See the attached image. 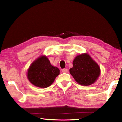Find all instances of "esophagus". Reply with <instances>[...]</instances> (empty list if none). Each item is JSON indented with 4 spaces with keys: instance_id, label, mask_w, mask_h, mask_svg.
Wrapping results in <instances>:
<instances>
[{
    "instance_id": "esophagus-1",
    "label": "esophagus",
    "mask_w": 122,
    "mask_h": 122,
    "mask_svg": "<svg viewBox=\"0 0 122 122\" xmlns=\"http://www.w3.org/2000/svg\"><path fill=\"white\" fill-rule=\"evenodd\" d=\"M62 73H67V72L68 71V69H67V68L63 69H62Z\"/></svg>"
}]
</instances>
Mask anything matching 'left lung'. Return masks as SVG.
Instances as JSON below:
<instances>
[{
    "mask_svg": "<svg viewBox=\"0 0 122 122\" xmlns=\"http://www.w3.org/2000/svg\"><path fill=\"white\" fill-rule=\"evenodd\" d=\"M73 67L69 72L77 83L88 86L94 84L100 76V66L88 53L78 55L73 62Z\"/></svg>",
    "mask_w": 122,
    "mask_h": 122,
    "instance_id": "obj_1",
    "label": "left lung"
}]
</instances>
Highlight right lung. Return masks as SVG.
Returning <instances> with one entry per match:
<instances>
[{"label":"right lung","instance_id":"add662e5","mask_svg":"<svg viewBox=\"0 0 122 122\" xmlns=\"http://www.w3.org/2000/svg\"><path fill=\"white\" fill-rule=\"evenodd\" d=\"M59 74L58 68L51 65L46 55H42L33 62L29 67L27 77L34 86L45 88L50 86Z\"/></svg>","mask_w":122,"mask_h":122}]
</instances>
